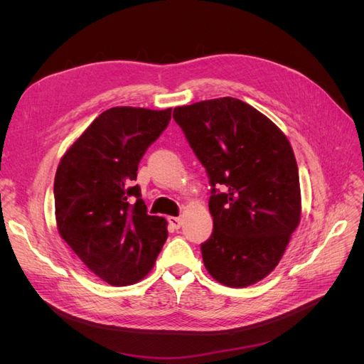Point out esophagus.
I'll return each mask as SVG.
<instances>
[{
    "label": "esophagus",
    "instance_id": "1",
    "mask_svg": "<svg viewBox=\"0 0 364 364\" xmlns=\"http://www.w3.org/2000/svg\"><path fill=\"white\" fill-rule=\"evenodd\" d=\"M168 223L174 228V229H179L182 226V218L181 217H168Z\"/></svg>",
    "mask_w": 364,
    "mask_h": 364
}]
</instances>
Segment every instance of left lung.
I'll return each mask as SVG.
<instances>
[{
	"label": "left lung",
	"mask_w": 364,
	"mask_h": 364,
	"mask_svg": "<svg viewBox=\"0 0 364 364\" xmlns=\"http://www.w3.org/2000/svg\"><path fill=\"white\" fill-rule=\"evenodd\" d=\"M173 118L213 186L214 230L200 247L208 273L232 289L257 284L278 266L301 222L290 141L272 119L234 97L178 106Z\"/></svg>",
	"instance_id": "left-lung-1"
}]
</instances>
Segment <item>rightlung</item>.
<instances>
[{
	"label": "right lung",
	"mask_w": 364,
	"mask_h": 364,
	"mask_svg": "<svg viewBox=\"0 0 364 364\" xmlns=\"http://www.w3.org/2000/svg\"><path fill=\"white\" fill-rule=\"evenodd\" d=\"M171 119V107L117 106L98 115L65 151L54 178L60 237L98 278L130 285L147 277L168 237L149 215L138 164Z\"/></svg>",
	"instance_id": "obj_1"
}]
</instances>
